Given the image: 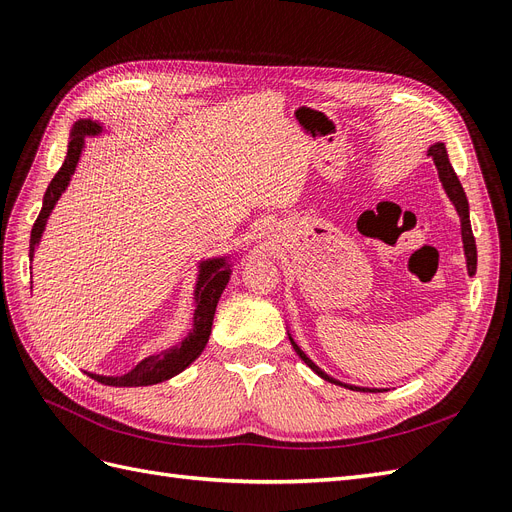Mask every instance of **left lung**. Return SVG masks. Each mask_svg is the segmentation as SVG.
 Here are the masks:
<instances>
[{
  "label": "left lung",
  "instance_id": "left-lung-1",
  "mask_svg": "<svg viewBox=\"0 0 512 512\" xmlns=\"http://www.w3.org/2000/svg\"><path fill=\"white\" fill-rule=\"evenodd\" d=\"M427 155H430V157L434 159L440 183H442L444 191H447L449 200L453 202V206H455V210H457V214H459V221H461V240H464V253H466V263H468V274H470V276H474V274H476V242H474L472 227H470V208H468V197H466L464 187H461L459 178H457V174H455V170H453V166H451L449 155H447V148H444V144H442V142L432 144L430 148H427ZM289 340H291V346L295 349V353L300 355V359L304 361V364H306L312 372H317V374L323 378V381H327V383H334V385H340V387H349V389H353V391H372V393H376V391H385V389H368V387L344 385V383L336 381V378H332L329 374H325V372L315 364V361H312V359H310V357L300 349V346L295 344V340L291 338V334H289Z\"/></svg>",
  "mask_w": 512,
  "mask_h": 512
}]
</instances>
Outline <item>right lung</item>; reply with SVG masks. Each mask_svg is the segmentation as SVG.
Segmentation results:
<instances>
[{
    "label": "right lung",
    "mask_w": 512,
    "mask_h": 512,
    "mask_svg": "<svg viewBox=\"0 0 512 512\" xmlns=\"http://www.w3.org/2000/svg\"><path fill=\"white\" fill-rule=\"evenodd\" d=\"M102 131H104V125L93 121V119H80L74 123L72 131H70L68 155H65L63 166L51 180V185H48V189L44 193V200H42V210L38 214L34 227H31L29 259H34L36 246L40 244V238L46 229V221H48V217H51V212L61 197V193L70 185L72 174L78 166L80 155H82V148H85V138L100 136ZM229 276H232V266H229L227 257H212V259L202 261L200 274H197L195 291H193V300H195L193 327H191V332L183 338V342H178L168 351L144 357L136 368H131L123 376H102V374H91V372H89V376L95 378L97 383L110 385V387H146V385H157V383L168 381V378L183 372L206 349V342L212 332L214 310H217L221 293L229 283Z\"/></svg>",
    "instance_id": "obj_1"
}]
</instances>
